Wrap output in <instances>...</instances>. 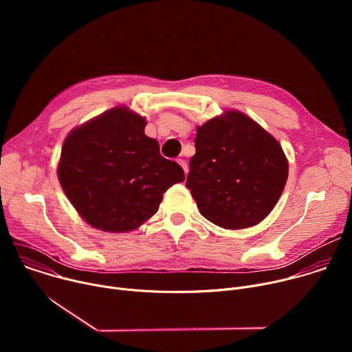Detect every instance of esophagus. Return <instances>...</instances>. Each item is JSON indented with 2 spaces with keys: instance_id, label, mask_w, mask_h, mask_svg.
I'll return each instance as SVG.
<instances>
[{
  "instance_id": "esophagus-1",
  "label": "esophagus",
  "mask_w": 352,
  "mask_h": 352,
  "mask_svg": "<svg viewBox=\"0 0 352 352\" xmlns=\"http://www.w3.org/2000/svg\"><path fill=\"white\" fill-rule=\"evenodd\" d=\"M177 163L182 167V170H184V171H185V174H186V173H188V164H186V162H185L184 159H178V160H177Z\"/></svg>"
}]
</instances>
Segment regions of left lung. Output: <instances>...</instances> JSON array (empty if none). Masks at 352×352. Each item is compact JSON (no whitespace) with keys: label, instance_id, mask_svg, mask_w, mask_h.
I'll return each instance as SVG.
<instances>
[{"label":"left lung","instance_id":"1","mask_svg":"<svg viewBox=\"0 0 352 352\" xmlns=\"http://www.w3.org/2000/svg\"><path fill=\"white\" fill-rule=\"evenodd\" d=\"M196 132L186 188L200 214L227 230L259 224L287 182L281 144L252 118L232 110Z\"/></svg>","mask_w":352,"mask_h":352}]
</instances>
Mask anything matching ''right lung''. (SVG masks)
I'll use <instances>...</instances> for the list:
<instances>
[{
  "label": "right lung",
  "instance_id": "1",
  "mask_svg": "<svg viewBox=\"0 0 352 352\" xmlns=\"http://www.w3.org/2000/svg\"><path fill=\"white\" fill-rule=\"evenodd\" d=\"M146 120L114 107L67 136L58 179L79 216L107 232H126L155 216L163 193L185 179L175 162L144 135Z\"/></svg>",
  "mask_w": 352,
  "mask_h": 352
}]
</instances>
